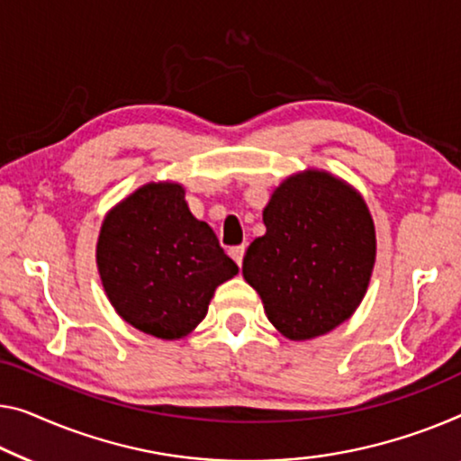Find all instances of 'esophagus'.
<instances>
[{"label":"esophagus","instance_id":"1","mask_svg":"<svg viewBox=\"0 0 461 461\" xmlns=\"http://www.w3.org/2000/svg\"><path fill=\"white\" fill-rule=\"evenodd\" d=\"M244 252H246V249L244 246H233V249H230V254H231V258L236 260V265L238 267H242V260H244Z\"/></svg>","mask_w":461,"mask_h":461}]
</instances>
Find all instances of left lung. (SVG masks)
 <instances>
[{"mask_svg": "<svg viewBox=\"0 0 461 461\" xmlns=\"http://www.w3.org/2000/svg\"><path fill=\"white\" fill-rule=\"evenodd\" d=\"M267 233L246 250L242 275L265 312L294 341L352 317L375 267V223L346 182L306 171L287 177L263 211Z\"/></svg>", "mask_w": 461, "mask_h": 461, "instance_id": "left-lung-1", "label": "left lung"}]
</instances>
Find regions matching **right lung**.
<instances>
[{"instance_id":"obj_1","label":"right lung","mask_w":461,"mask_h":461,"mask_svg":"<svg viewBox=\"0 0 461 461\" xmlns=\"http://www.w3.org/2000/svg\"><path fill=\"white\" fill-rule=\"evenodd\" d=\"M103 287L120 317L142 333L180 339L207 317L215 287L238 273L180 184H144L103 221Z\"/></svg>"}]
</instances>
